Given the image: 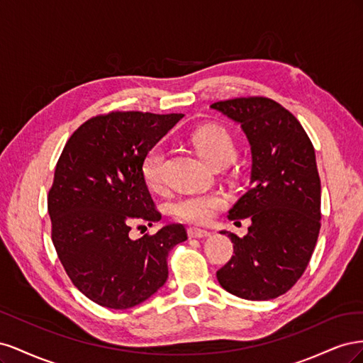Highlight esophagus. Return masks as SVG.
<instances>
[{"mask_svg":"<svg viewBox=\"0 0 363 363\" xmlns=\"http://www.w3.org/2000/svg\"><path fill=\"white\" fill-rule=\"evenodd\" d=\"M188 236L189 238H196V239H201V238H208L211 236V232L204 228H196V227H191L188 230Z\"/></svg>","mask_w":363,"mask_h":363,"instance_id":"obj_1","label":"esophagus"}]
</instances>
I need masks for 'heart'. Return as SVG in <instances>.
I'll return each instance as SVG.
<instances>
[{
    "label": "heart",
    "instance_id": "b5f03b06",
    "mask_svg": "<svg viewBox=\"0 0 363 363\" xmlns=\"http://www.w3.org/2000/svg\"><path fill=\"white\" fill-rule=\"evenodd\" d=\"M192 145L200 157L211 167H225L236 157V144L232 135L223 127L203 125L191 136ZM167 151L162 145L152 147L142 160V177L150 189L159 191L163 183V163ZM227 201L218 192H192L183 195L171 206L175 218L192 224L208 223Z\"/></svg>",
    "mask_w": 363,
    "mask_h": 363
}]
</instances>
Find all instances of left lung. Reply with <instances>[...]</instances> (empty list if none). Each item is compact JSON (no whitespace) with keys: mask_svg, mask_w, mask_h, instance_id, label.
<instances>
[{"mask_svg":"<svg viewBox=\"0 0 363 363\" xmlns=\"http://www.w3.org/2000/svg\"><path fill=\"white\" fill-rule=\"evenodd\" d=\"M240 124L251 148L250 188L228 219L250 218L244 238L223 230L233 242L232 259L216 272L221 286L239 298H277L296 283L320 235L321 180L315 150L301 124L263 96L211 106Z\"/></svg>","mask_w":363,"mask_h":363,"instance_id":"8db88e82","label":"left lung"}]
</instances>
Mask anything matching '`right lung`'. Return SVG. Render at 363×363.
<instances>
[{
    "label": "right lung",
    "mask_w": 363,
    "mask_h": 363,
    "mask_svg": "<svg viewBox=\"0 0 363 363\" xmlns=\"http://www.w3.org/2000/svg\"><path fill=\"white\" fill-rule=\"evenodd\" d=\"M183 116H95L62 151L48 194L52 244L74 286L103 307L123 311L148 300L168 279V252L188 239L182 224L128 236L135 223L160 221L142 160Z\"/></svg>",
    "instance_id": "obj_1"
}]
</instances>
